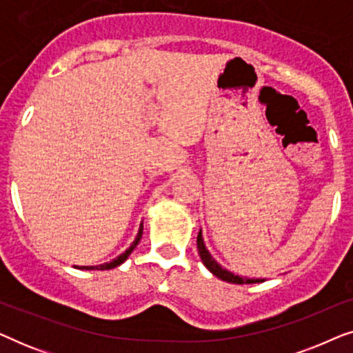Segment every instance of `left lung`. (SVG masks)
<instances>
[{"label":"left lung","instance_id":"1","mask_svg":"<svg viewBox=\"0 0 353 353\" xmlns=\"http://www.w3.org/2000/svg\"><path fill=\"white\" fill-rule=\"evenodd\" d=\"M197 250H199V255L202 259V263L205 265L207 268H209L210 273H214L216 278L223 279V281H228V283H233V284H250V283H260L263 281V279H245V278H241L238 274L228 272V270L221 268L219 263L215 262L214 259H212V255L209 254V250L205 249V244H204V239H202V231H199V234H197Z\"/></svg>","mask_w":353,"mask_h":353}]
</instances>
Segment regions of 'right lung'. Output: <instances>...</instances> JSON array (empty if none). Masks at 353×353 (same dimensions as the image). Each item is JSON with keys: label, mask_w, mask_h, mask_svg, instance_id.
Listing matches in <instances>:
<instances>
[{"label": "right lung", "mask_w": 353, "mask_h": 353, "mask_svg": "<svg viewBox=\"0 0 353 353\" xmlns=\"http://www.w3.org/2000/svg\"><path fill=\"white\" fill-rule=\"evenodd\" d=\"M141 236H143V223H141V226H139V231H138V234H137V239L133 241V244L130 245V248L125 250V252L122 254V255H119L117 259H114L112 262H109V263H103V265H98V267H75V268H80V270H110V268H115V267H119L120 263H123L125 260L128 259V255L133 252V249L137 248L138 245V243H139V239H141Z\"/></svg>", "instance_id": "add662e5"}]
</instances>
